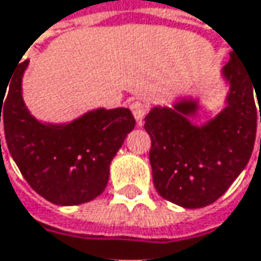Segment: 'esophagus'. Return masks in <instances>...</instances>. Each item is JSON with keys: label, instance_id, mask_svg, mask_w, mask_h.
<instances>
[{"label": "esophagus", "instance_id": "esophagus-1", "mask_svg": "<svg viewBox=\"0 0 261 261\" xmlns=\"http://www.w3.org/2000/svg\"><path fill=\"white\" fill-rule=\"evenodd\" d=\"M131 112H133V115H134V118H136V121H137V124L139 125H142V122H143V118H145V115H146V105L143 103V101H133L130 105Z\"/></svg>", "mask_w": 261, "mask_h": 261}]
</instances>
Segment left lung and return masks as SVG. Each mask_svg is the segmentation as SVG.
<instances>
[{
  "instance_id": "8db88e82",
  "label": "left lung",
  "mask_w": 261,
  "mask_h": 261,
  "mask_svg": "<svg viewBox=\"0 0 261 261\" xmlns=\"http://www.w3.org/2000/svg\"><path fill=\"white\" fill-rule=\"evenodd\" d=\"M228 88L225 107L203 125L190 118L199 100L155 106L145 118L151 136L149 161L156 193L175 204L197 209L218 200L248 164L257 121L261 122V77H254L234 54L221 70ZM261 145V140H260Z\"/></svg>"
}]
</instances>
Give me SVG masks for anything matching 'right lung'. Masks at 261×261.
<instances>
[{"label":"right lung","mask_w":261,"mask_h":261,"mask_svg":"<svg viewBox=\"0 0 261 261\" xmlns=\"http://www.w3.org/2000/svg\"><path fill=\"white\" fill-rule=\"evenodd\" d=\"M20 62L0 92L7 148L31 188L54 204L73 206L98 197L107 185L110 163L134 125L130 109H95L67 124L36 119L22 97ZM1 148V139H0Z\"/></svg>","instance_id":"1"}]
</instances>
